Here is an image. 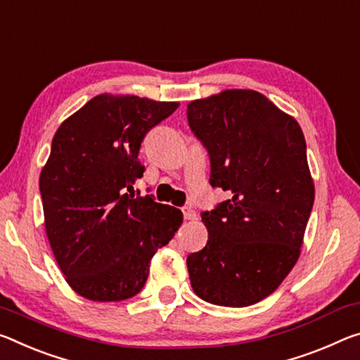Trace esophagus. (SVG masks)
Segmentation results:
<instances>
[{
	"mask_svg": "<svg viewBox=\"0 0 360 360\" xmlns=\"http://www.w3.org/2000/svg\"><path fill=\"white\" fill-rule=\"evenodd\" d=\"M182 214H184V219H187V221H193V219L197 218L195 210H193L192 207H184V208H182Z\"/></svg>",
	"mask_w": 360,
	"mask_h": 360,
	"instance_id": "1",
	"label": "esophagus"
}]
</instances>
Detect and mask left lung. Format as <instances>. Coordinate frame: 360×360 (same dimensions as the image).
<instances>
[{"label":"left lung","mask_w":360,"mask_h":360,"mask_svg":"<svg viewBox=\"0 0 360 360\" xmlns=\"http://www.w3.org/2000/svg\"><path fill=\"white\" fill-rule=\"evenodd\" d=\"M187 120L210 153V184L231 192L202 214L208 242L187 256L191 285L211 304L252 306L276 292L300 258L314 205L304 134L253 89L192 101Z\"/></svg>","instance_id":"8db88e82"}]
</instances>
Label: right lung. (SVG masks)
Returning <instances> with one entry per match:
<instances>
[{
    "label": "right lung",
    "instance_id": "add662e5",
    "mask_svg": "<svg viewBox=\"0 0 360 360\" xmlns=\"http://www.w3.org/2000/svg\"><path fill=\"white\" fill-rule=\"evenodd\" d=\"M178 102L99 94L56 131L39 174L44 229L67 283L91 301L138 295L152 256L174 237L181 210L134 197L146 134Z\"/></svg>",
    "mask_w": 360,
    "mask_h": 360
}]
</instances>
